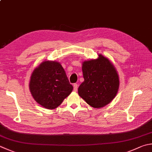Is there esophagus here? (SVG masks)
Listing matches in <instances>:
<instances>
[{"mask_svg":"<svg viewBox=\"0 0 152 152\" xmlns=\"http://www.w3.org/2000/svg\"><path fill=\"white\" fill-rule=\"evenodd\" d=\"M78 84L75 83L73 85V90L74 91H77V88H78Z\"/></svg>","mask_w":152,"mask_h":152,"instance_id":"34e87169","label":"esophagus"}]
</instances>
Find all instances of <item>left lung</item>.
I'll return each mask as SVG.
<instances>
[{
	"label": "left lung",
	"mask_w": 152,
	"mask_h": 152,
	"mask_svg": "<svg viewBox=\"0 0 152 152\" xmlns=\"http://www.w3.org/2000/svg\"><path fill=\"white\" fill-rule=\"evenodd\" d=\"M84 81L78 88L79 95L92 107L98 108L110 103L116 95L119 78L114 65L107 58L84 61Z\"/></svg>",
	"instance_id": "1"
}]
</instances>
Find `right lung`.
I'll return each mask as SVG.
<instances>
[{
  "label": "right lung",
  "mask_w": 152,
  "mask_h": 152,
  "mask_svg": "<svg viewBox=\"0 0 152 152\" xmlns=\"http://www.w3.org/2000/svg\"><path fill=\"white\" fill-rule=\"evenodd\" d=\"M30 90L35 101L48 109H54L72 92L64 68L57 61H44L31 74Z\"/></svg>",
  "instance_id": "right-lung-1"
}]
</instances>
